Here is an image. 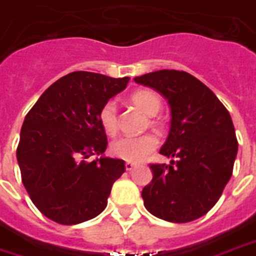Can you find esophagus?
Segmentation results:
<instances>
[{
  "label": "esophagus",
  "instance_id": "1",
  "mask_svg": "<svg viewBox=\"0 0 256 256\" xmlns=\"http://www.w3.org/2000/svg\"><path fill=\"white\" fill-rule=\"evenodd\" d=\"M135 168H136L135 164H132V162H126V170H128V172L134 170Z\"/></svg>",
  "mask_w": 256,
  "mask_h": 256
}]
</instances>
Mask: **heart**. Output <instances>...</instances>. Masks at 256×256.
<instances>
[{
    "mask_svg": "<svg viewBox=\"0 0 256 256\" xmlns=\"http://www.w3.org/2000/svg\"><path fill=\"white\" fill-rule=\"evenodd\" d=\"M130 100L146 114L154 116L161 109V98L156 91L148 88H140L130 95ZM98 120L108 135H114L118 130V109L114 100H108L100 106ZM156 126V120H151ZM156 138L151 134L140 136H120L110 144V152L116 158L126 162H140L146 160L156 147Z\"/></svg>",
    "mask_w": 256,
    "mask_h": 256,
    "instance_id": "obj_1",
    "label": "heart"
}]
</instances>
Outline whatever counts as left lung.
<instances>
[{"label":"left lung","mask_w":256,"mask_h":256,"mask_svg":"<svg viewBox=\"0 0 256 256\" xmlns=\"http://www.w3.org/2000/svg\"><path fill=\"white\" fill-rule=\"evenodd\" d=\"M135 82L168 100L170 130L160 152L176 158L168 166L150 164L144 207L169 222L198 220L218 202L232 176L238 144L230 114L212 90L184 70L162 69Z\"/></svg>","instance_id":"obj_1"}]
</instances>
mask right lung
<instances>
[{
  "label": "right lung",
  "instance_id": "right-lung-1",
  "mask_svg": "<svg viewBox=\"0 0 256 256\" xmlns=\"http://www.w3.org/2000/svg\"><path fill=\"white\" fill-rule=\"evenodd\" d=\"M130 78L78 70L40 95L24 118L16 156L22 182L44 216L61 225L84 222L105 210L122 160L100 156L108 146L98 120L100 106Z\"/></svg>",
  "mask_w": 256,
  "mask_h": 256
}]
</instances>
